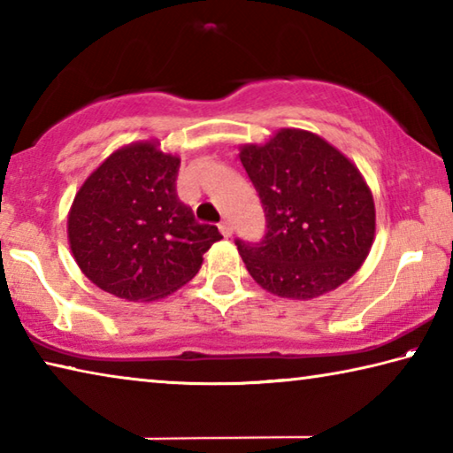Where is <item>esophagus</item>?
Here are the masks:
<instances>
[{"label": "esophagus", "instance_id": "obj_1", "mask_svg": "<svg viewBox=\"0 0 453 453\" xmlns=\"http://www.w3.org/2000/svg\"><path fill=\"white\" fill-rule=\"evenodd\" d=\"M219 232H221V235H224V237H229V235L234 234V226L229 224L227 219H224V221H221V224H219Z\"/></svg>", "mask_w": 453, "mask_h": 453}]
</instances>
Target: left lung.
Masks as SVG:
<instances>
[{
	"instance_id": "obj_1",
	"label": "left lung",
	"mask_w": 453,
	"mask_h": 453,
	"mask_svg": "<svg viewBox=\"0 0 453 453\" xmlns=\"http://www.w3.org/2000/svg\"><path fill=\"white\" fill-rule=\"evenodd\" d=\"M240 159L265 213L262 240H235L251 278L291 300H311L349 280L375 232L373 197L357 167L302 129L245 145Z\"/></svg>"
}]
</instances>
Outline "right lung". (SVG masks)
I'll list each match as a JSON object with an SVG mask.
<instances>
[{
	"instance_id": "right-lung-1",
	"label": "right lung",
	"mask_w": 453,
	"mask_h": 453,
	"mask_svg": "<svg viewBox=\"0 0 453 453\" xmlns=\"http://www.w3.org/2000/svg\"><path fill=\"white\" fill-rule=\"evenodd\" d=\"M180 159L150 142L111 153L73 199L67 234L81 272L127 302L172 294L221 240L178 197Z\"/></svg>"
}]
</instances>
